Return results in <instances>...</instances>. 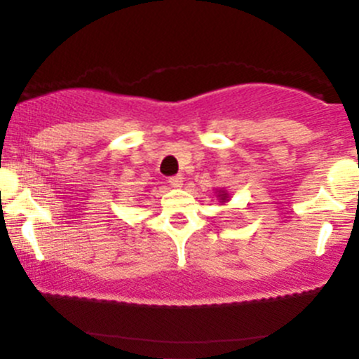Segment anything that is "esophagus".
<instances>
[{
	"instance_id": "1",
	"label": "esophagus",
	"mask_w": 359,
	"mask_h": 359,
	"mask_svg": "<svg viewBox=\"0 0 359 359\" xmlns=\"http://www.w3.org/2000/svg\"><path fill=\"white\" fill-rule=\"evenodd\" d=\"M182 182H184L182 175H172L170 179H168V184H170L172 187H182Z\"/></svg>"
}]
</instances>
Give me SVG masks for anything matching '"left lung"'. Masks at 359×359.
<instances>
[{
    "mask_svg": "<svg viewBox=\"0 0 359 359\" xmlns=\"http://www.w3.org/2000/svg\"><path fill=\"white\" fill-rule=\"evenodd\" d=\"M219 197H221L222 203H224V201H226V194H219Z\"/></svg>",
    "mask_w": 359,
    "mask_h": 359,
    "instance_id": "1",
    "label": "left lung"
}]
</instances>
